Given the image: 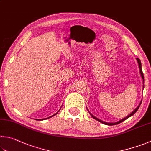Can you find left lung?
Listing matches in <instances>:
<instances>
[{"mask_svg":"<svg viewBox=\"0 0 151 151\" xmlns=\"http://www.w3.org/2000/svg\"><path fill=\"white\" fill-rule=\"evenodd\" d=\"M136 59H137V61L138 64H139V72H140L141 76V78H142V81H143V88H144V75H143V73H142V68H141V61H140V59H139V58H136ZM141 102H142V100L141 101V102H140V104H139V105L137 107V108H136L135 109H134V110H133L132 112H131V113L129 115H128V116H127V117H124V118H123V119H120L119 121L117 122H115V123H108V122H104V121H102V120H101V119H98V118H97V117H96L95 116H93V115H92V114H90V112H89V113H90V116H91L93 117V118L95 119L96 120H97V121H98V122H100V123H103V124H105V125H114L119 124V123H122V122H123V121H125V119H127V118H129V117H131L132 116H133V115L136 113V111L138 110V109L139 108V107H140V106H141ZM86 109H87V108H86ZM87 110L88 111V109H87Z\"/></svg>","mask_w":151,"mask_h":151,"instance_id":"obj_1","label":"left lung"}]
</instances>
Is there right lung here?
<instances>
[{"instance_id":"right-lung-1","label":"right lung","mask_w":151,"mask_h":151,"mask_svg":"<svg viewBox=\"0 0 151 151\" xmlns=\"http://www.w3.org/2000/svg\"><path fill=\"white\" fill-rule=\"evenodd\" d=\"M60 109H59V110H60ZM59 111H57V113H56L55 114H54V115H53V116H50V117H47V118L49 119V118H50V117H53L54 116H55V115H56V114H57V113H58V112H59ZM47 118H45V119H37L36 120H37V121H38V120H40V121H41V120H44V119H47Z\"/></svg>"}]
</instances>
